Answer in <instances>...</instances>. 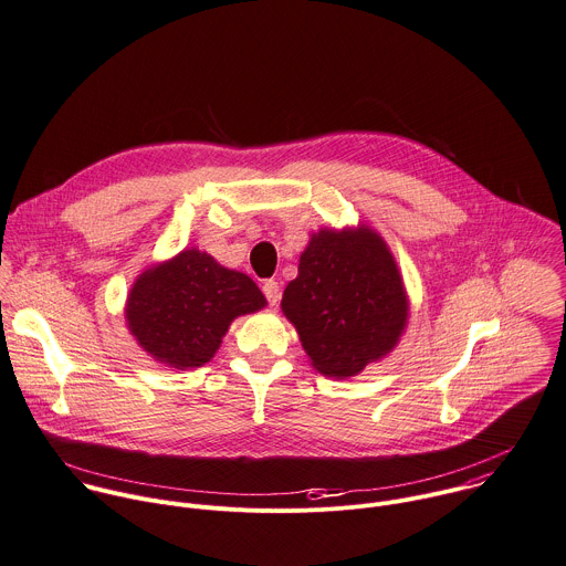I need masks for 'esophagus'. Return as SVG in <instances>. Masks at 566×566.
Instances as JSON below:
<instances>
[{
  "label": "esophagus",
  "instance_id": "obj_1",
  "mask_svg": "<svg viewBox=\"0 0 566 566\" xmlns=\"http://www.w3.org/2000/svg\"><path fill=\"white\" fill-rule=\"evenodd\" d=\"M262 291H264V295H266V300H269V304H271V306H277V304H280V300H282V291H280V284H277L275 280H264Z\"/></svg>",
  "mask_w": 566,
  "mask_h": 566
}]
</instances>
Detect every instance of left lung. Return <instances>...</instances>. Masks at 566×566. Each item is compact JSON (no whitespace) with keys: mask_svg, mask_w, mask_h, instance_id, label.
Returning <instances> with one entry per match:
<instances>
[{"mask_svg":"<svg viewBox=\"0 0 566 566\" xmlns=\"http://www.w3.org/2000/svg\"><path fill=\"white\" fill-rule=\"evenodd\" d=\"M282 311L313 366L350 378L387 355L407 324L402 277L385 240L370 229L319 231L300 258Z\"/></svg>","mask_w":566,"mask_h":566,"instance_id":"1","label":"left lung"}]
</instances>
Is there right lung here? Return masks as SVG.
Here are the masks:
<instances>
[{
  "label": "right lung",
  "instance_id": "right-lung-1",
  "mask_svg": "<svg viewBox=\"0 0 566 566\" xmlns=\"http://www.w3.org/2000/svg\"><path fill=\"white\" fill-rule=\"evenodd\" d=\"M266 304L258 284L198 249L137 277L126 304L139 346L172 368H193L220 348L229 324Z\"/></svg>",
  "mask_w": 566,
  "mask_h": 566
}]
</instances>
